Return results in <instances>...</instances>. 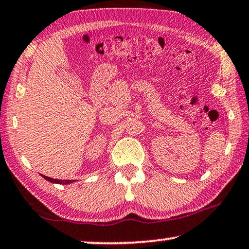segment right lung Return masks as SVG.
<instances>
[{
    "label": "right lung",
    "instance_id": "add662e5",
    "mask_svg": "<svg viewBox=\"0 0 249 249\" xmlns=\"http://www.w3.org/2000/svg\"><path fill=\"white\" fill-rule=\"evenodd\" d=\"M44 179L50 181V182H53V183H60V184H68V183H71L73 182V180H58V179H53V178H49V177H46V176H42Z\"/></svg>",
    "mask_w": 249,
    "mask_h": 249
}]
</instances>
